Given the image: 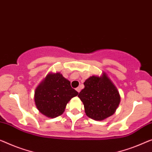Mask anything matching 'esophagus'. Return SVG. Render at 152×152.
Wrapping results in <instances>:
<instances>
[{"label":"esophagus","instance_id":"34e87169","mask_svg":"<svg viewBox=\"0 0 152 152\" xmlns=\"http://www.w3.org/2000/svg\"><path fill=\"white\" fill-rule=\"evenodd\" d=\"M76 90L77 91H78V93H80V87H77L76 89Z\"/></svg>","mask_w":152,"mask_h":152}]
</instances>
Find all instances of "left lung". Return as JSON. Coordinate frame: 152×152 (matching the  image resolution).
I'll return each mask as SVG.
<instances>
[{"label":"left lung","mask_w":152,"mask_h":152,"mask_svg":"<svg viewBox=\"0 0 152 152\" xmlns=\"http://www.w3.org/2000/svg\"><path fill=\"white\" fill-rule=\"evenodd\" d=\"M85 88L79 93L86 115L96 121L110 117L120 102L117 88L106 74L102 77L93 76L84 83Z\"/></svg>","instance_id":"1"}]
</instances>
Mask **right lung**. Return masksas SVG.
Instances as JSON below:
<instances>
[{"mask_svg":"<svg viewBox=\"0 0 152 152\" xmlns=\"http://www.w3.org/2000/svg\"><path fill=\"white\" fill-rule=\"evenodd\" d=\"M78 93L60 73L49 74L35 92V102L40 113L54 118L64 112L70 99Z\"/></svg>","mask_w":152,"mask_h":152,"instance_id":"1","label":"right lung"}]
</instances>
